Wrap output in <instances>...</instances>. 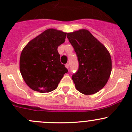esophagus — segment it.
<instances>
[{
    "instance_id": "34e87169",
    "label": "esophagus",
    "mask_w": 132,
    "mask_h": 132,
    "mask_svg": "<svg viewBox=\"0 0 132 132\" xmlns=\"http://www.w3.org/2000/svg\"><path fill=\"white\" fill-rule=\"evenodd\" d=\"M69 64H68V63H67V64H66V68H67V69H69Z\"/></svg>"
}]
</instances>
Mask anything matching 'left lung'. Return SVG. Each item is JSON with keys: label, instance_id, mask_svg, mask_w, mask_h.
Here are the masks:
<instances>
[{"label": "left lung", "instance_id": "left-lung-1", "mask_svg": "<svg viewBox=\"0 0 132 132\" xmlns=\"http://www.w3.org/2000/svg\"><path fill=\"white\" fill-rule=\"evenodd\" d=\"M67 38L79 62L78 70L72 76L76 88L91 95L105 86L112 71L110 54L103 44L85 29L68 33Z\"/></svg>", "mask_w": 132, "mask_h": 132}]
</instances>
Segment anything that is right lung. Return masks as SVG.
I'll use <instances>...</instances> for the list:
<instances>
[{
  "instance_id": "add662e5",
  "label": "right lung",
  "mask_w": 132,
  "mask_h": 132,
  "mask_svg": "<svg viewBox=\"0 0 132 132\" xmlns=\"http://www.w3.org/2000/svg\"><path fill=\"white\" fill-rule=\"evenodd\" d=\"M66 33L50 28L33 38L23 49L20 71L31 89L45 93L56 89L67 68L60 62L57 47L65 42Z\"/></svg>"
}]
</instances>
